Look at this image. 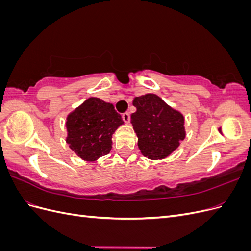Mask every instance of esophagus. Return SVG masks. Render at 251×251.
Listing matches in <instances>:
<instances>
[{
  "mask_svg": "<svg viewBox=\"0 0 251 251\" xmlns=\"http://www.w3.org/2000/svg\"><path fill=\"white\" fill-rule=\"evenodd\" d=\"M121 116H123V119H124V121H125L126 124H128V123H130V113H128V112H126V113H124L123 115H121Z\"/></svg>",
  "mask_w": 251,
  "mask_h": 251,
  "instance_id": "34e87169",
  "label": "esophagus"
}]
</instances>
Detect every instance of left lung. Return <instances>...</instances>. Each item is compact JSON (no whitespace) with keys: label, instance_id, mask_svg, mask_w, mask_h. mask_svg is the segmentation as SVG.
<instances>
[{"label":"left lung","instance_id":"1","mask_svg":"<svg viewBox=\"0 0 251 251\" xmlns=\"http://www.w3.org/2000/svg\"><path fill=\"white\" fill-rule=\"evenodd\" d=\"M133 105L131 124L142 155L153 160L168 157L185 138L183 115L155 94L135 97Z\"/></svg>","mask_w":251,"mask_h":251}]
</instances>
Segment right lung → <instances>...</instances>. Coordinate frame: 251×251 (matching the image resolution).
I'll return each instance as SVG.
<instances>
[{"instance_id":"right-lung-1","label":"right lung","mask_w":251,"mask_h":251,"mask_svg":"<svg viewBox=\"0 0 251 251\" xmlns=\"http://www.w3.org/2000/svg\"><path fill=\"white\" fill-rule=\"evenodd\" d=\"M124 124L114 105L91 97L67 118V143L83 160L94 161L110 153L112 135Z\"/></svg>"}]
</instances>
